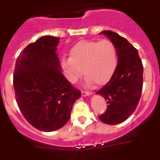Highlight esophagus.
Here are the masks:
<instances>
[{
	"label": "esophagus",
	"instance_id": "esophagus-1",
	"mask_svg": "<svg viewBox=\"0 0 160 160\" xmlns=\"http://www.w3.org/2000/svg\"><path fill=\"white\" fill-rule=\"evenodd\" d=\"M92 94L91 92H89V91H85V90H82V96H89Z\"/></svg>",
	"mask_w": 160,
	"mask_h": 160
}]
</instances>
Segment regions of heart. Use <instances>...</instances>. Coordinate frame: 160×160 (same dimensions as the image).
<instances>
[{
    "mask_svg": "<svg viewBox=\"0 0 160 160\" xmlns=\"http://www.w3.org/2000/svg\"><path fill=\"white\" fill-rule=\"evenodd\" d=\"M65 76L75 83L82 74L86 82H96L102 86L112 78L118 64L116 46L111 41H80L71 48L70 58H63L61 62Z\"/></svg>",
    "mask_w": 160,
    "mask_h": 160,
    "instance_id": "1",
    "label": "heart"
}]
</instances>
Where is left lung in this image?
Returning a JSON list of instances; mask_svg holds the SVG:
<instances>
[{"instance_id":"left-lung-1","label":"left lung","mask_w":160,"mask_h":160,"mask_svg":"<svg viewBox=\"0 0 160 160\" xmlns=\"http://www.w3.org/2000/svg\"><path fill=\"white\" fill-rule=\"evenodd\" d=\"M101 33L116 46L118 65L111 80L97 92L108 104L98 118L104 123L115 125L128 119L136 109L142 90L143 66L138 50L125 38L111 30Z\"/></svg>"}]
</instances>
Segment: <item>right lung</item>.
<instances>
[{
  "label": "right lung",
  "mask_w": 160,
  "mask_h": 160,
  "mask_svg": "<svg viewBox=\"0 0 160 160\" xmlns=\"http://www.w3.org/2000/svg\"><path fill=\"white\" fill-rule=\"evenodd\" d=\"M59 40L44 36L29 44L17 58L13 73L20 111L32 127L46 132L62 128L81 97L62 73L56 53Z\"/></svg>",
  "instance_id": "right-lung-1"
}]
</instances>
